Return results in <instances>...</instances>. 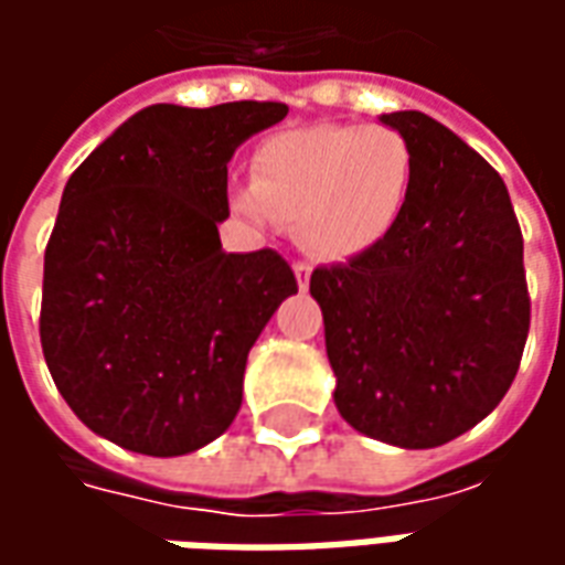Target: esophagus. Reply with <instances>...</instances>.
Instances as JSON below:
<instances>
[{"mask_svg":"<svg viewBox=\"0 0 565 565\" xmlns=\"http://www.w3.org/2000/svg\"><path fill=\"white\" fill-rule=\"evenodd\" d=\"M294 275H296V284H299V290H306L308 281H311V266H308V263H296Z\"/></svg>","mask_w":565,"mask_h":565,"instance_id":"obj_1","label":"esophagus"}]
</instances>
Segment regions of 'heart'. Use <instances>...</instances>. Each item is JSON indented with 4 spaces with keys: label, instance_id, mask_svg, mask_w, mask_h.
I'll return each instance as SVG.
<instances>
[{
    "label": "heart",
    "instance_id": "heart-1",
    "mask_svg": "<svg viewBox=\"0 0 565 565\" xmlns=\"http://www.w3.org/2000/svg\"><path fill=\"white\" fill-rule=\"evenodd\" d=\"M412 148L387 127H306L254 150L250 181L230 186V205L254 226H299L320 259H354L381 245L412 190Z\"/></svg>",
    "mask_w": 565,
    "mask_h": 565
}]
</instances>
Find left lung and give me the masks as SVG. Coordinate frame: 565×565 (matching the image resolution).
I'll return each mask as SVG.
<instances>
[{
    "mask_svg": "<svg viewBox=\"0 0 565 565\" xmlns=\"http://www.w3.org/2000/svg\"><path fill=\"white\" fill-rule=\"evenodd\" d=\"M412 148V190L387 238L311 271L335 408L408 450L481 424L509 393L530 332L523 238L509 190L420 111L379 117Z\"/></svg>",
    "mask_w": 565,
    "mask_h": 565,
    "instance_id": "8db88e82",
    "label": "left lung"
}]
</instances>
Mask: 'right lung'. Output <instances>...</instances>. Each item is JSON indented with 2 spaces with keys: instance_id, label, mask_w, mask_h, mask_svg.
Masks as SVG:
<instances>
[{
  "instance_id": "right-lung-1",
  "label": "right lung",
  "mask_w": 565,
  "mask_h": 565,
  "mask_svg": "<svg viewBox=\"0 0 565 565\" xmlns=\"http://www.w3.org/2000/svg\"><path fill=\"white\" fill-rule=\"evenodd\" d=\"M284 117L281 103L148 105L68 178L39 332L56 391L96 436L181 457L238 415L247 354L296 278L269 247H221L226 162Z\"/></svg>"
}]
</instances>
